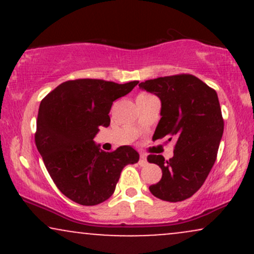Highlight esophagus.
Returning <instances> with one entry per match:
<instances>
[{"label": "esophagus", "instance_id": "obj_1", "mask_svg": "<svg viewBox=\"0 0 254 254\" xmlns=\"http://www.w3.org/2000/svg\"><path fill=\"white\" fill-rule=\"evenodd\" d=\"M138 164L141 165V166H145V165L148 164L147 156H145L144 154H141V155H139V161H138Z\"/></svg>", "mask_w": 254, "mask_h": 254}]
</instances>
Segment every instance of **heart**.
Returning a JSON list of instances; mask_svg holds the SVG:
<instances>
[{
    "label": "heart",
    "instance_id": "b5f03b06",
    "mask_svg": "<svg viewBox=\"0 0 254 254\" xmlns=\"http://www.w3.org/2000/svg\"><path fill=\"white\" fill-rule=\"evenodd\" d=\"M141 95H145V94H141Z\"/></svg>",
    "mask_w": 254,
    "mask_h": 254
}]
</instances>
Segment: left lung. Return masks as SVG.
Wrapping results in <instances>:
<instances>
[{"label": "left lung", "mask_w": 254, "mask_h": 254, "mask_svg": "<svg viewBox=\"0 0 254 254\" xmlns=\"http://www.w3.org/2000/svg\"><path fill=\"white\" fill-rule=\"evenodd\" d=\"M161 101L159 124L153 139H176L174 155H149L148 161L162 170L159 183L149 186L154 196L182 202L199 190L217 156L223 135V118L217 93L189 74L157 77L138 84Z\"/></svg>", "instance_id": "obj_1"}]
</instances>
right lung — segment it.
I'll list each match as a JSON object with an SVG mask.
<instances>
[{
	"label": "right lung",
	"mask_w": 254,
	"mask_h": 254,
	"mask_svg": "<svg viewBox=\"0 0 254 254\" xmlns=\"http://www.w3.org/2000/svg\"><path fill=\"white\" fill-rule=\"evenodd\" d=\"M137 83L95 78L66 81L40 103L37 149L57 188L75 203L97 205L109 199L123 168L138 161V153L130 145L106 153L93 141L99 127L110 125L113 101Z\"/></svg>",
	"instance_id": "right-lung-1"
}]
</instances>
